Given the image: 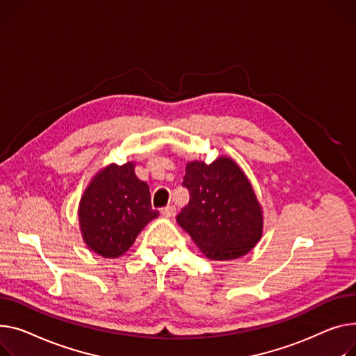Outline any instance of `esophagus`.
I'll list each match as a JSON object with an SVG mask.
<instances>
[{
  "label": "esophagus",
  "instance_id": "esophagus-1",
  "mask_svg": "<svg viewBox=\"0 0 356 356\" xmlns=\"http://www.w3.org/2000/svg\"><path fill=\"white\" fill-rule=\"evenodd\" d=\"M160 213L164 218H175L176 216V207L175 206H165L160 209Z\"/></svg>",
  "mask_w": 356,
  "mask_h": 356
}]
</instances>
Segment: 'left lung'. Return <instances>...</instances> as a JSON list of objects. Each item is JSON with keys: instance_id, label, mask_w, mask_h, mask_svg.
I'll list each match as a JSON object with an SVG mask.
<instances>
[{"instance_id": "8db88e82", "label": "left lung", "mask_w": 356, "mask_h": 356, "mask_svg": "<svg viewBox=\"0 0 356 356\" xmlns=\"http://www.w3.org/2000/svg\"><path fill=\"white\" fill-rule=\"evenodd\" d=\"M181 186L191 200L176 220L209 259H236L257 243L262 211L248 177L233 160L188 163Z\"/></svg>"}]
</instances>
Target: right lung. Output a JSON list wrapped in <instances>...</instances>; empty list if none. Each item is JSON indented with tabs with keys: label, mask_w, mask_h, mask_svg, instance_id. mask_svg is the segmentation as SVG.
<instances>
[{
	"label": "right lung",
	"mask_w": 356,
	"mask_h": 356,
	"mask_svg": "<svg viewBox=\"0 0 356 356\" xmlns=\"http://www.w3.org/2000/svg\"><path fill=\"white\" fill-rule=\"evenodd\" d=\"M159 216L152 207L149 184L134 173V164H111L84 192L79 219L87 246L104 257H118L137 234Z\"/></svg>",
	"instance_id": "add662e5"
}]
</instances>
